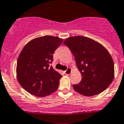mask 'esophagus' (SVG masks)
Returning a JSON list of instances; mask_svg holds the SVG:
<instances>
[{"label":"esophagus","instance_id":"obj_1","mask_svg":"<svg viewBox=\"0 0 124 124\" xmlns=\"http://www.w3.org/2000/svg\"><path fill=\"white\" fill-rule=\"evenodd\" d=\"M71 72H72V69L68 68L66 70L64 71V73H65V74H67V75H69V74L71 73Z\"/></svg>","mask_w":124,"mask_h":124}]
</instances>
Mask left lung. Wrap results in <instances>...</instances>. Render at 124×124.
<instances>
[{"label": "left lung", "mask_w": 124, "mask_h": 124, "mask_svg": "<svg viewBox=\"0 0 124 124\" xmlns=\"http://www.w3.org/2000/svg\"><path fill=\"white\" fill-rule=\"evenodd\" d=\"M63 44L71 50L82 80L73 85L75 91L85 96L99 94L108 87L114 77V61L104 46L84 36L70 37Z\"/></svg>", "instance_id": "obj_1"}]
</instances>
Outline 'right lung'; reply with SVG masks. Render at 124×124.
I'll use <instances>...</instances> for the list:
<instances>
[{
  "instance_id": "add662e5",
  "label": "right lung",
  "mask_w": 124,
  "mask_h": 124,
  "mask_svg": "<svg viewBox=\"0 0 124 124\" xmlns=\"http://www.w3.org/2000/svg\"><path fill=\"white\" fill-rule=\"evenodd\" d=\"M63 40L46 35L32 40L24 46L17 59V80L25 90L37 97L55 92L62 75L50 64L53 54Z\"/></svg>"
}]
</instances>
